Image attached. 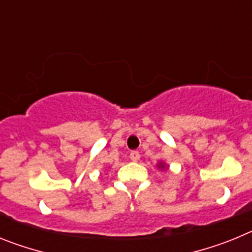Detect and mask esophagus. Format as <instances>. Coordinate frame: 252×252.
I'll return each mask as SVG.
<instances>
[{
    "instance_id": "1",
    "label": "esophagus",
    "mask_w": 252,
    "mask_h": 252,
    "mask_svg": "<svg viewBox=\"0 0 252 252\" xmlns=\"http://www.w3.org/2000/svg\"><path fill=\"white\" fill-rule=\"evenodd\" d=\"M130 159L132 160V161H139V160H140V153H139V151H131Z\"/></svg>"
}]
</instances>
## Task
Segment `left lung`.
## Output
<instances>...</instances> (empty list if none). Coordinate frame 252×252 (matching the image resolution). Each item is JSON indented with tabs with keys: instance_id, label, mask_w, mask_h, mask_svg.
I'll list each match as a JSON object with an SVG mask.
<instances>
[{
	"instance_id": "8db88e82",
	"label": "left lung",
	"mask_w": 252,
	"mask_h": 252,
	"mask_svg": "<svg viewBox=\"0 0 252 252\" xmlns=\"http://www.w3.org/2000/svg\"><path fill=\"white\" fill-rule=\"evenodd\" d=\"M158 169H160V170H164V169H168V165H166L164 161H159L158 162Z\"/></svg>"
}]
</instances>
